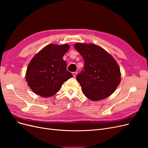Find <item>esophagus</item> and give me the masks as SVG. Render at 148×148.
Here are the masks:
<instances>
[{
  "instance_id": "1",
  "label": "esophagus",
  "mask_w": 148,
  "mask_h": 148,
  "mask_svg": "<svg viewBox=\"0 0 148 148\" xmlns=\"http://www.w3.org/2000/svg\"><path fill=\"white\" fill-rule=\"evenodd\" d=\"M72 75L73 76V77H75V76H76V75H77V72H73Z\"/></svg>"
}]
</instances>
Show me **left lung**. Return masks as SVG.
Wrapping results in <instances>:
<instances>
[{
  "instance_id": "1",
  "label": "left lung",
  "mask_w": 148,
  "mask_h": 148,
  "mask_svg": "<svg viewBox=\"0 0 148 148\" xmlns=\"http://www.w3.org/2000/svg\"><path fill=\"white\" fill-rule=\"evenodd\" d=\"M74 47L84 62V70L76 75L83 94L93 101L108 97L121 82L118 63L111 55L98 45L77 43Z\"/></svg>"
}]
</instances>
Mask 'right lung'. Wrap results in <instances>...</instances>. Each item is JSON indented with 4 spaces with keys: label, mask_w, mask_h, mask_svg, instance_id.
I'll return each instance as SVG.
<instances>
[{
    "label": "right lung",
    "mask_w": 148,
    "mask_h": 148,
    "mask_svg": "<svg viewBox=\"0 0 148 148\" xmlns=\"http://www.w3.org/2000/svg\"><path fill=\"white\" fill-rule=\"evenodd\" d=\"M69 48L67 44H49L30 60L25 79L35 94L43 97H51L60 89L65 81L73 77L62 58Z\"/></svg>",
    "instance_id": "add662e5"
}]
</instances>
